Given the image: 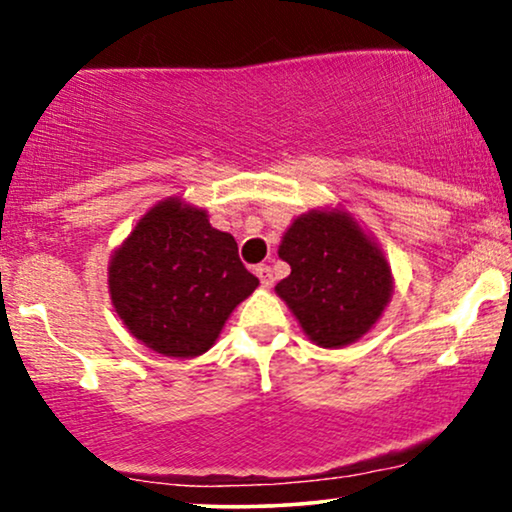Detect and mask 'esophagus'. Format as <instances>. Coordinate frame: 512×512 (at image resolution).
Instances as JSON below:
<instances>
[{"label": "esophagus", "mask_w": 512, "mask_h": 512, "mask_svg": "<svg viewBox=\"0 0 512 512\" xmlns=\"http://www.w3.org/2000/svg\"><path fill=\"white\" fill-rule=\"evenodd\" d=\"M256 275H258V279H261V284L265 286V289H270V286L275 284V275H272L270 265H258Z\"/></svg>", "instance_id": "obj_1"}]
</instances>
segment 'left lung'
I'll list each match as a JSON object with an SVG mask.
<instances>
[{"label": "left lung", "mask_w": 512, "mask_h": 512, "mask_svg": "<svg viewBox=\"0 0 512 512\" xmlns=\"http://www.w3.org/2000/svg\"><path fill=\"white\" fill-rule=\"evenodd\" d=\"M291 275L275 286L303 331L321 347L368 333L391 298L387 258L345 212L298 216L279 244Z\"/></svg>", "instance_id": "left-lung-1"}]
</instances>
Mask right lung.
<instances>
[{
    "instance_id": "obj_1",
    "label": "right lung",
    "mask_w": 512,
    "mask_h": 512,
    "mask_svg": "<svg viewBox=\"0 0 512 512\" xmlns=\"http://www.w3.org/2000/svg\"><path fill=\"white\" fill-rule=\"evenodd\" d=\"M256 286L235 237L177 198L153 207L109 263L118 317L153 352L177 359L205 354Z\"/></svg>"
}]
</instances>
